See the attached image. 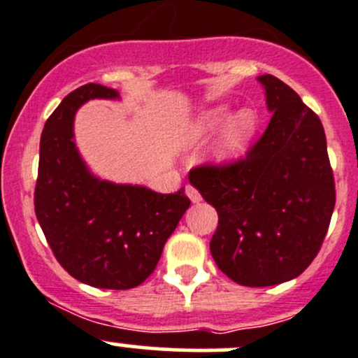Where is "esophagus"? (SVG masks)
Returning a JSON list of instances; mask_svg holds the SVG:
<instances>
[{"instance_id":"obj_1","label":"esophagus","mask_w":358,"mask_h":358,"mask_svg":"<svg viewBox=\"0 0 358 358\" xmlns=\"http://www.w3.org/2000/svg\"><path fill=\"white\" fill-rule=\"evenodd\" d=\"M185 194L190 197V201H192V202H199L202 199L199 190H197L196 187H192V185L185 187Z\"/></svg>"}]
</instances>
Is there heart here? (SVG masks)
I'll return each instance as SVG.
<instances>
[{"label":"heart","instance_id":"b5f03b06","mask_svg":"<svg viewBox=\"0 0 358 358\" xmlns=\"http://www.w3.org/2000/svg\"><path fill=\"white\" fill-rule=\"evenodd\" d=\"M229 117V112L223 107H215L202 112L199 117L190 124L189 140L190 142H201L208 138L213 133L222 128L223 122ZM256 128L255 114L249 110H243L229 121V124L223 128L220 135L218 145H216V154L223 161H234L241 157L248 149V143L251 140L252 133Z\"/></svg>","mask_w":358,"mask_h":358}]
</instances>
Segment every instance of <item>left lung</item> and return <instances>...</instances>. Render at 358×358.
Masks as SVG:
<instances>
[{
	"label": "left lung",
	"mask_w": 358,
	"mask_h": 358,
	"mask_svg": "<svg viewBox=\"0 0 358 358\" xmlns=\"http://www.w3.org/2000/svg\"><path fill=\"white\" fill-rule=\"evenodd\" d=\"M273 112L246 156L204 162L189 180L218 211L209 249L241 286L294 279L320 251L336 204L334 175L319 115L272 74L259 76Z\"/></svg>",
	"instance_id": "8db88e82"
}]
</instances>
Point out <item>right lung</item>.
Segmentation results:
<instances>
[{
	"label": "right lung",
	"mask_w": 358,
	"mask_h": 358,
	"mask_svg": "<svg viewBox=\"0 0 358 358\" xmlns=\"http://www.w3.org/2000/svg\"><path fill=\"white\" fill-rule=\"evenodd\" d=\"M115 96L117 90L88 83L46 119L34 211L57 262L74 279L102 289H131L156 270L190 199L183 189L159 194L90 175L72 140L74 114L86 100Z\"/></svg>",
	"instance_id": "right-lung-1"
}]
</instances>
